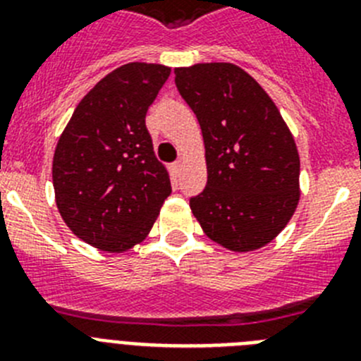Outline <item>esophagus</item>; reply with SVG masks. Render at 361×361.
Listing matches in <instances>:
<instances>
[{
	"instance_id": "esophagus-1",
	"label": "esophagus",
	"mask_w": 361,
	"mask_h": 361,
	"mask_svg": "<svg viewBox=\"0 0 361 361\" xmlns=\"http://www.w3.org/2000/svg\"><path fill=\"white\" fill-rule=\"evenodd\" d=\"M180 168H183V161H175L173 162V170L178 173V171H180Z\"/></svg>"
}]
</instances>
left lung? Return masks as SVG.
<instances>
[{"instance_id": "left-lung-1", "label": "left lung", "mask_w": 361, "mask_h": 361, "mask_svg": "<svg viewBox=\"0 0 361 361\" xmlns=\"http://www.w3.org/2000/svg\"><path fill=\"white\" fill-rule=\"evenodd\" d=\"M178 94L202 130L208 183L190 208L204 233L253 251L286 228L298 204L295 139L264 88L231 63L175 68Z\"/></svg>"}]
</instances>
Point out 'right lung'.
I'll return each instance as SVG.
<instances>
[{"mask_svg": "<svg viewBox=\"0 0 361 361\" xmlns=\"http://www.w3.org/2000/svg\"><path fill=\"white\" fill-rule=\"evenodd\" d=\"M171 70L128 63L82 97L59 137L52 180L57 209L73 235L119 253L141 242L171 193L153 152L146 111Z\"/></svg>", "mask_w": 361, "mask_h": 361, "instance_id": "right-lung-1", "label": "right lung"}]
</instances>
